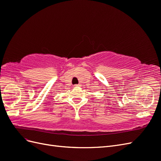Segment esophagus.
<instances>
[{"label": "esophagus", "instance_id": "34e87169", "mask_svg": "<svg viewBox=\"0 0 161 161\" xmlns=\"http://www.w3.org/2000/svg\"><path fill=\"white\" fill-rule=\"evenodd\" d=\"M75 87H79V86H80V85H75Z\"/></svg>", "mask_w": 161, "mask_h": 161}]
</instances>
